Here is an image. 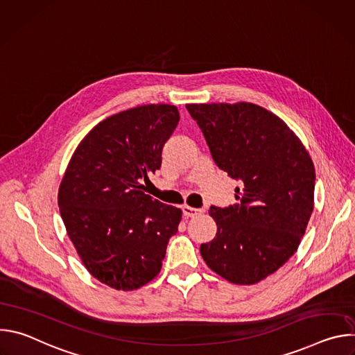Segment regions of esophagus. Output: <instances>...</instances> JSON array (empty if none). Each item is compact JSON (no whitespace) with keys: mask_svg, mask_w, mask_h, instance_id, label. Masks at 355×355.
I'll list each match as a JSON object with an SVG mask.
<instances>
[{"mask_svg":"<svg viewBox=\"0 0 355 355\" xmlns=\"http://www.w3.org/2000/svg\"><path fill=\"white\" fill-rule=\"evenodd\" d=\"M182 214H184V216H187V218H195V216H198L199 214H202V209H196V208L184 205V207H182Z\"/></svg>","mask_w":355,"mask_h":355,"instance_id":"1","label":"esophagus"}]
</instances>
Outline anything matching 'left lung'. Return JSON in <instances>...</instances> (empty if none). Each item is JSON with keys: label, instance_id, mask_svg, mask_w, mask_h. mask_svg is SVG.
Instances as JSON below:
<instances>
[{"label": "left lung", "instance_id": "8db88e82", "mask_svg": "<svg viewBox=\"0 0 355 355\" xmlns=\"http://www.w3.org/2000/svg\"><path fill=\"white\" fill-rule=\"evenodd\" d=\"M216 166L241 182L239 204L211 207L216 237L200 244L208 267L237 285L282 267L313 212L315 167L296 135L272 112L250 103L188 104Z\"/></svg>", "mask_w": 355, "mask_h": 355}]
</instances>
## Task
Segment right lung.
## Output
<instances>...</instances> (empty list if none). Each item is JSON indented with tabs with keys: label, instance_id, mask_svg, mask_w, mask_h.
I'll list each match as a JSON object with an SVG mask.
<instances>
[{
	"label": "right lung",
	"instance_id": "add662e5",
	"mask_svg": "<svg viewBox=\"0 0 355 355\" xmlns=\"http://www.w3.org/2000/svg\"><path fill=\"white\" fill-rule=\"evenodd\" d=\"M180 121L177 107L150 104L99 122L81 140L59 188L67 234L88 272L133 291L162 270L181 209L144 193L148 173Z\"/></svg>",
	"mask_w": 355,
	"mask_h": 355
}]
</instances>
